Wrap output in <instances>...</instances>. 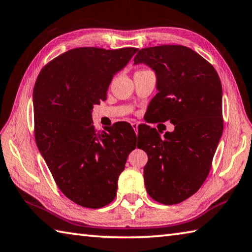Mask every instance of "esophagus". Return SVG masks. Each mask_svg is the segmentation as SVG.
Listing matches in <instances>:
<instances>
[{
    "mask_svg": "<svg viewBox=\"0 0 252 252\" xmlns=\"http://www.w3.org/2000/svg\"><path fill=\"white\" fill-rule=\"evenodd\" d=\"M131 127H133L135 133L137 134L138 133V123H131Z\"/></svg>",
    "mask_w": 252,
    "mask_h": 252,
    "instance_id": "1",
    "label": "esophagus"
}]
</instances>
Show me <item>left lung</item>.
Here are the masks:
<instances>
[{
    "instance_id": "obj_1",
    "label": "left lung",
    "mask_w": 252,
    "mask_h": 252,
    "mask_svg": "<svg viewBox=\"0 0 252 252\" xmlns=\"http://www.w3.org/2000/svg\"><path fill=\"white\" fill-rule=\"evenodd\" d=\"M139 63L154 69L157 78L149 115L154 122L175 126L164 137L145 126L137 145L148 156L145 186L154 200L179 204L204 184L221 138V82L209 62L183 45L142 48L134 59Z\"/></svg>"
}]
</instances>
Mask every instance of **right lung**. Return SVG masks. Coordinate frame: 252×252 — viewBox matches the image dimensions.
I'll list each match as a JSON object with an SVG mask.
<instances>
[{"instance_id": "1", "label": "right lung", "mask_w": 252, "mask_h": 252, "mask_svg": "<svg viewBox=\"0 0 252 252\" xmlns=\"http://www.w3.org/2000/svg\"><path fill=\"white\" fill-rule=\"evenodd\" d=\"M137 51L73 48L44 66L35 82L38 151L60 190L85 208H101L115 199L119 175L136 148L137 136L128 123L97 133L92 112Z\"/></svg>"}]
</instances>
